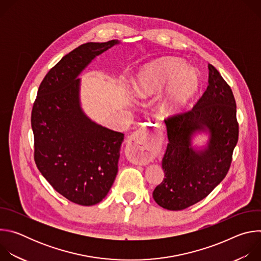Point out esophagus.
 <instances>
[{
  "mask_svg": "<svg viewBox=\"0 0 261 261\" xmlns=\"http://www.w3.org/2000/svg\"><path fill=\"white\" fill-rule=\"evenodd\" d=\"M161 140L159 131H148V128L142 127L135 131L129 141L128 150L131 159L138 164L150 162L156 155Z\"/></svg>",
  "mask_w": 261,
  "mask_h": 261,
  "instance_id": "obj_1",
  "label": "esophagus"
}]
</instances>
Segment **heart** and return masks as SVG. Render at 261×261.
Wrapping results in <instances>:
<instances>
[{"mask_svg":"<svg viewBox=\"0 0 261 261\" xmlns=\"http://www.w3.org/2000/svg\"><path fill=\"white\" fill-rule=\"evenodd\" d=\"M200 79L196 71L177 58H163L144 66L133 86L134 94L140 99L162 93L158 104L160 116L171 119L179 116L199 89Z\"/></svg>","mask_w":261,"mask_h":261,"instance_id":"1","label":"heart"}]
</instances>
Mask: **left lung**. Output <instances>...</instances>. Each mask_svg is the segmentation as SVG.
Listing matches in <instances>:
<instances>
[{"label":"left lung","mask_w":261,"mask_h":261,"mask_svg":"<svg viewBox=\"0 0 261 261\" xmlns=\"http://www.w3.org/2000/svg\"><path fill=\"white\" fill-rule=\"evenodd\" d=\"M168 144L162 159L164 178L153 192L169 211L187 208L205 198L224 178L239 138L237 105L230 87L208 64V86L192 110L165 120ZM198 134L208 140L194 144Z\"/></svg>","instance_id":"left-lung-1"}]
</instances>
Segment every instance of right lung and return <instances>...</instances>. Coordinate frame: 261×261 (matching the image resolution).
<instances>
[{
    "mask_svg": "<svg viewBox=\"0 0 261 261\" xmlns=\"http://www.w3.org/2000/svg\"><path fill=\"white\" fill-rule=\"evenodd\" d=\"M119 40L85 43L49 70L32 110L35 162L53 188L81 205L99 203L117 173L124 134L91 120L81 102L82 72Z\"/></svg>",
    "mask_w": 261,
    "mask_h": 261,
    "instance_id": "add662e5",
    "label": "right lung"
}]
</instances>
